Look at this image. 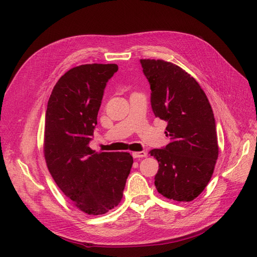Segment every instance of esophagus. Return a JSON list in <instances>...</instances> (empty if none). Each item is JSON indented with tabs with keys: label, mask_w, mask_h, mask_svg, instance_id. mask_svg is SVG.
<instances>
[{
	"label": "esophagus",
	"mask_w": 257,
	"mask_h": 257,
	"mask_svg": "<svg viewBox=\"0 0 257 257\" xmlns=\"http://www.w3.org/2000/svg\"><path fill=\"white\" fill-rule=\"evenodd\" d=\"M132 155L135 159H143V158H146L147 157V152L146 151H141V152H133L132 153Z\"/></svg>",
	"instance_id": "34e87169"
}]
</instances>
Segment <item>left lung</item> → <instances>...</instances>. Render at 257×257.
<instances>
[{
	"mask_svg": "<svg viewBox=\"0 0 257 257\" xmlns=\"http://www.w3.org/2000/svg\"><path fill=\"white\" fill-rule=\"evenodd\" d=\"M150 83L151 106L158 118L167 121L164 149H153L159 162L154 184L163 196L192 201L205 190L219 157L211 105L199 83L184 69L164 60L142 59Z\"/></svg>",
	"mask_w": 257,
	"mask_h": 257,
	"instance_id": "1",
	"label": "left lung"
}]
</instances>
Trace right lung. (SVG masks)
I'll use <instances>...</instances> for the list:
<instances>
[{
	"instance_id": "obj_1",
	"label": "right lung",
	"mask_w": 257,
	"mask_h": 257,
	"mask_svg": "<svg viewBox=\"0 0 257 257\" xmlns=\"http://www.w3.org/2000/svg\"><path fill=\"white\" fill-rule=\"evenodd\" d=\"M116 64H83L54 85L45 119L44 155L54 182L80 211L99 215L116 207L130 175L127 152H95L89 147L106 82Z\"/></svg>"
}]
</instances>
